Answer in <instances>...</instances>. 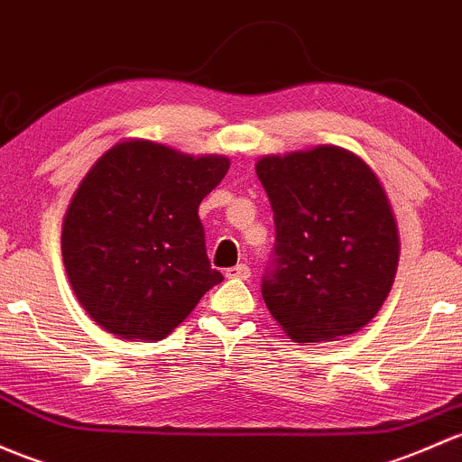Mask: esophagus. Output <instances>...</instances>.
<instances>
[{
    "instance_id": "esophagus-1",
    "label": "esophagus",
    "mask_w": 462,
    "mask_h": 462,
    "mask_svg": "<svg viewBox=\"0 0 462 462\" xmlns=\"http://www.w3.org/2000/svg\"><path fill=\"white\" fill-rule=\"evenodd\" d=\"M227 279H241V281H247L250 279V268H247L245 263H239L235 265V268H230L226 272Z\"/></svg>"
}]
</instances>
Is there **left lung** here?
<instances>
[{
    "mask_svg": "<svg viewBox=\"0 0 462 462\" xmlns=\"http://www.w3.org/2000/svg\"><path fill=\"white\" fill-rule=\"evenodd\" d=\"M256 177L274 212V259L261 292L294 343L365 328L394 283L401 239L376 172L338 145L265 154Z\"/></svg>",
    "mask_w": 462,
    "mask_h": 462,
    "instance_id": "1",
    "label": "left lung"
}]
</instances>
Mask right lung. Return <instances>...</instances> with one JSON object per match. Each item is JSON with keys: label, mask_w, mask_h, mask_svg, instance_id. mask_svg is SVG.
Masks as SVG:
<instances>
[{"label": "right lung", "mask_w": 462, "mask_h": 462, "mask_svg": "<svg viewBox=\"0 0 462 462\" xmlns=\"http://www.w3.org/2000/svg\"><path fill=\"white\" fill-rule=\"evenodd\" d=\"M223 154L125 139L72 194L61 256L81 308L125 341H162L221 283L206 254L199 203L226 177Z\"/></svg>", "instance_id": "obj_1"}]
</instances>
